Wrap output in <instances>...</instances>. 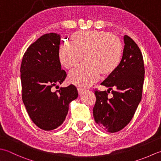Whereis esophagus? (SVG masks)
Returning a JSON list of instances; mask_svg holds the SVG:
<instances>
[{"label": "esophagus", "instance_id": "1", "mask_svg": "<svg viewBox=\"0 0 161 161\" xmlns=\"http://www.w3.org/2000/svg\"><path fill=\"white\" fill-rule=\"evenodd\" d=\"M84 91H85L84 88H82V87L78 88V94H83L84 92Z\"/></svg>", "mask_w": 161, "mask_h": 161}]
</instances>
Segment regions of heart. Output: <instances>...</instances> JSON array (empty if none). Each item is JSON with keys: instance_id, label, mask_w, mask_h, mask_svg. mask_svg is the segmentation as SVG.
Segmentation results:
<instances>
[{"instance_id": "1", "label": "heart", "mask_w": 161, "mask_h": 161, "mask_svg": "<svg viewBox=\"0 0 161 161\" xmlns=\"http://www.w3.org/2000/svg\"><path fill=\"white\" fill-rule=\"evenodd\" d=\"M71 39V43L64 42L59 48L60 64L71 69L80 63L83 55L85 60L69 75L71 83L78 87H89L99 80L101 74L110 76L119 67L123 53L122 44L110 32H76Z\"/></svg>"}]
</instances>
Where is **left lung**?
<instances>
[{"mask_svg": "<svg viewBox=\"0 0 161 161\" xmlns=\"http://www.w3.org/2000/svg\"><path fill=\"white\" fill-rule=\"evenodd\" d=\"M124 42L119 67L101 83L108 87L107 92L95 91L94 120L101 129L109 133L121 130L130 122L142 99L145 78L142 55L129 36H124ZM113 88V97L108 98V93Z\"/></svg>", "mask_w": 161, "mask_h": 161, "instance_id": "obj_1", "label": "left lung"}]
</instances>
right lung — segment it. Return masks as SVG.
<instances>
[{"mask_svg":"<svg viewBox=\"0 0 161 161\" xmlns=\"http://www.w3.org/2000/svg\"><path fill=\"white\" fill-rule=\"evenodd\" d=\"M60 44V35H42L26 50L20 69L23 102L32 122L44 130L57 129L63 123L69 105L78 96L74 85L55 92L51 90L67 76L58 58Z\"/></svg>","mask_w":161,"mask_h":161,"instance_id":"right-lung-1","label":"right lung"}]
</instances>
